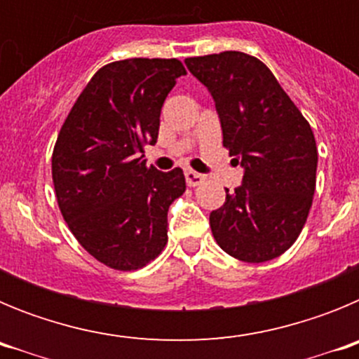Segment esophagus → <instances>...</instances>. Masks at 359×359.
<instances>
[{
    "label": "esophagus",
    "instance_id": "1",
    "mask_svg": "<svg viewBox=\"0 0 359 359\" xmlns=\"http://www.w3.org/2000/svg\"><path fill=\"white\" fill-rule=\"evenodd\" d=\"M185 180H187V185H189V187H198V185H201V183L205 182L207 177L203 176V174L196 172V170L187 169L185 170Z\"/></svg>",
    "mask_w": 359,
    "mask_h": 359
}]
</instances>
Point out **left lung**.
I'll list each match as a JSON object with an SVG mask.
<instances>
[{
	"instance_id": "left-lung-1",
	"label": "left lung",
	"mask_w": 359,
	"mask_h": 359,
	"mask_svg": "<svg viewBox=\"0 0 359 359\" xmlns=\"http://www.w3.org/2000/svg\"><path fill=\"white\" fill-rule=\"evenodd\" d=\"M214 97L223 145L244 169L243 185L210 214L214 239L243 262L282 255L300 236L316 189L313 129L257 57L221 52L185 59Z\"/></svg>"
}]
</instances>
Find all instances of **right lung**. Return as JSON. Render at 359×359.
I'll use <instances>...</instances> for the list:
<instances>
[{
	"mask_svg": "<svg viewBox=\"0 0 359 359\" xmlns=\"http://www.w3.org/2000/svg\"><path fill=\"white\" fill-rule=\"evenodd\" d=\"M177 59H126L102 66L62 123L52 154L61 214L86 252L111 269L133 271L167 244V212L185 192L180 167L145 163L165 98L185 75Z\"/></svg>",
	"mask_w": 359,
	"mask_h": 359,
	"instance_id": "right-lung-1",
	"label": "right lung"
}]
</instances>
